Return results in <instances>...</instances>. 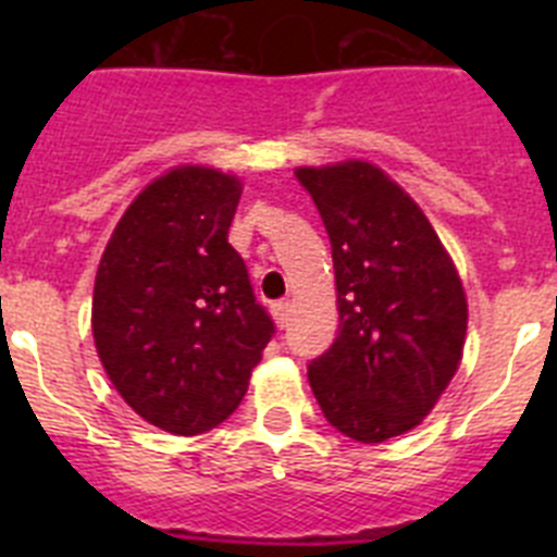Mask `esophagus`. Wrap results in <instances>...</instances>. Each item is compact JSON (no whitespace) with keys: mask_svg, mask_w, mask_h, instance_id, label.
Returning <instances> with one entry per match:
<instances>
[{"mask_svg":"<svg viewBox=\"0 0 557 557\" xmlns=\"http://www.w3.org/2000/svg\"><path fill=\"white\" fill-rule=\"evenodd\" d=\"M273 318H275V323H278V326H287V321H289V304L287 301L273 304Z\"/></svg>","mask_w":557,"mask_h":557,"instance_id":"1","label":"esophagus"}]
</instances>
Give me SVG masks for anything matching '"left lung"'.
Listing matches in <instances>:
<instances>
[{"label":"left lung","mask_w":557,"mask_h":557,"mask_svg":"<svg viewBox=\"0 0 557 557\" xmlns=\"http://www.w3.org/2000/svg\"><path fill=\"white\" fill-rule=\"evenodd\" d=\"M295 178L326 225L339 312L309 385L334 430L382 444L421 424L460 366V275L424 211L379 166H301Z\"/></svg>","instance_id":"obj_1"}]
</instances>
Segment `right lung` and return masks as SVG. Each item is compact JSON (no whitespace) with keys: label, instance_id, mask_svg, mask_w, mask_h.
Listing matches in <instances>:
<instances>
[{"label":"right lung","instance_id":"1","mask_svg":"<svg viewBox=\"0 0 557 557\" xmlns=\"http://www.w3.org/2000/svg\"><path fill=\"white\" fill-rule=\"evenodd\" d=\"M243 184L178 166L127 206L100 259L95 346L133 410L175 435L223 424L275 334L228 243Z\"/></svg>","mask_w":557,"mask_h":557}]
</instances>
